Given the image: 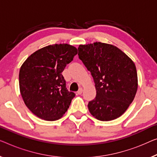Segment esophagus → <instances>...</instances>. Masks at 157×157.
<instances>
[{
	"mask_svg": "<svg viewBox=\"0 0 157 157\" xmlns=\"http://www.w3.org/2000/svg\"><path fill=\"white\" fill-rule=\"evenodd\" d=\"M82 93V88H79V90L77 92V94H81Z\"/></svg>",
	"mask_w": 157,
	"mask_h": 157,
	"instance_id": "obj_1",
	"label": "esophagus"
}]
</instances>
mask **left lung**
Wrapping results in <instances>:
<instances>
[{
    "instance_id": "8db88e82",
    "label": "left lung",
    "mask_w": 157,
    "mask_h": 157,
    "mask_svg": "<svg viewBox=\"0 0 157 157\" xmlns=\"http://www.w3.org/2000/svg\"><path fill=\"white\" fill-rule=\"evenodd\" d=\"M78 56L95 83L97 95L88 104L90 113L101 121L122 116L138 86L134 62L118 47L101 42L79 45Z\"/></svg>"
}]
</instances>
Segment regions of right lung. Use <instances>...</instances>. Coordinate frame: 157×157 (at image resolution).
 <instances>
[{"instance_id":"right-lung-1","label":"right lung","mask_w":157,"mask_h":157,"mask_svg":"<svg viewBox=\"0 0 157 157\" xmlns=\"http://www.w3.org/2000/svg\"><path fill=\"white\" fill-rule=\"evenodd\" d=\"M77 53L73 46L53 44L35 51L21 66L20 94L27 108L39 118L58 120L69 108L75 94L67 90L62 72Z\"/></svg>"}]
</instances>
